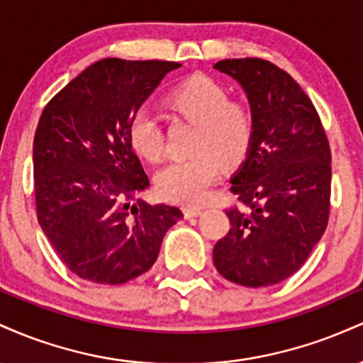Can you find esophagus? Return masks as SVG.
<instances>
[{
	"mask_svg": "<svg viewBox=\"0 0 363 363\" xmlns=\"http://www.w3.org/2000/svg\"><path fill=\"white\" fill-rule=\"evenodd\" d=\"M203 213L201 208H184V218H194V216H199Z\"/></svg>",
	"mask_w": 363,
	"mask_h": 363,
	"instance_id": "obj_1",
	"label": "esophagus"
}]
</instances>
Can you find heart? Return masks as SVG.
Returning a JSON list of instances; mask_svg holds the SVG:
<instances>
[{"label": "heart", "instance_id": "heart-1", "mask_svg": "<svg viewBox=\"0 0 363 363\" xmlns=\"http://www.w3.org/2000/svg\"><path fill=\"white\" fill-rule=\"evenodd\" d=\"M170 106L187 121L198 124L193 153L187 160L169 164L157 174L158 193L169 201L194 206L223 167H237L249 153L254 138V116L242 102L228 101V91L213 78L198 74L170 94ZM133 150L150 162L164 155V131L150 107L133 114L128 126Z\"/></svg>", "mask_w": 363, "mask_h": 363}]
</instances>
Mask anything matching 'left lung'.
<instances>
[{
	"label": "left lung",
	"mask_w": 363,
	"mask_h": 363,
	"mask_svg": "<svg viewBox=\"0 0 363 363\" xmlns=\"http://www.w3.org/2000/svg\"><path fill=\"white\" fill-rule=\"evenodd\" d=\"M239 83L254 138L230 191L245 210H227L230 230L213 247L215 268L242 286L277 285L306 262L328 225L331 152L318 111L289 73L245 57L215 62Z\"/></svg>",
	"instance_id": "left-lung-1"
}]
</instances>
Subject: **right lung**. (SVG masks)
Instances as JSON below:
<instances>
[{
  "label": "right lung",
  "mask_w": 363,
  "mask_h": 363,
  "mask_svg": "<svg viewBox=\"0 0 363 363\" xmlns=\"http://www.w3.org/2000/svg\"><path fill=\"white\" fill-rule=\"evenodd\" d=\"M179 66L107 57L43 111L34 138L37 218L83 280L121 285L148 272L165 232L182 218L176 206L138 198L150 181L128 138L133 114Z\"/></svg>",
  "instance_id": "obj_1"
}]
</instances>
